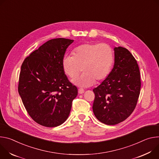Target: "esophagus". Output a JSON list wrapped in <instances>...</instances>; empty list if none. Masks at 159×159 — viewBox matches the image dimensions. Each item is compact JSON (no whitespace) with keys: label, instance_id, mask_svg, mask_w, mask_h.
<instances>
[{"label":"esophagus","instance_id":"obj_1","mask_svg":"<svg viewBox=\"0 0 159 159\" xmlns=\"http://www.w3.org/2000/svg\"><path fill=\"white\" fill-rule=\"evenodd\" d=\"M84 92V90L83 89H80L78 90V93H79L80 94H83Z\"/></svg>","mask_w":159,"mask_h":159}]
</instances>
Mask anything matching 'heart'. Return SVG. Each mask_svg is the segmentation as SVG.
Segmentation results:
<instances>
[{
    "instance_id": "b5f03b06",
    "label": "heart",
    "mask_w": 159,
    "mask_h": 159,
    "mask_svg": "<svg viewBox=\"0 0 159 159\" xmlns=\"http://www.w3.org/2000/svg\"><path fill=\"white\" fill-rule=\"evenodd\" d=\"M73 56L66 54L62 61L65 74L75 78L82 69L83 74L73 83L83 88L92 86L95 80L102 81L111 73L114 56L112 48L104 43H84L76 47Z\"/></svg>"
}]
</instances>
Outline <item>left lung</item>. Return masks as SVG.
<instances>
[{"mask_svg":"<svg viewBox=\"0 0 159 159\" xmlns=\"http://www.w3.org/2000/svg\"><path fill=\"white\" fill-rule=\"evenodd\" d=\"M114 64L109 76L93 90V111L103 124L115 125L133 112L140 93L138 65L126 48L114 47Z\"/></svg>","mask_w":159,"mask_h":159,"instance_id":"1","label":"left lung"}]
</instances>
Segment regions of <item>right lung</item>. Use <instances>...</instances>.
<instances>
[{
	"label": "right lung",
	"mask_w": 159,
	"mask_h": 159,
	"mask_svg": "<svg viewBox=\"0 0 159 159\" xmlns=\"http://www.w3.org/2000/svg\"><path fill=\"white\" fill-rule=\"evenodd\" d=\"M73 40L52 39L27 57L22 64L18 92L30 117L38 124L56 127L68 118L76 86L64 72L62 61Z\"/></svg>",
	"instance_id": "1"
}]
</instances>
